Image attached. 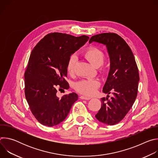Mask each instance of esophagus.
Returning a JSON list of instances; mask_svg holds the SVG:
<instances>
[{"label": "esophagus", "mask_w": 158, "mask_h": 158, "mask_svg": "<svg viewBox=\"0 0 158 158\" xmlns=\"http://www.w3.org/2000/svg\"><path fill=\"white\" fill-rule=\"evenodd\" d=\"M80 98H81V99H85V100H89V99H91V98L86 97V96H80Z\"/></svg>", "instance_id": "obj_1"}]
</instances>
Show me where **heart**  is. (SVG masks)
<instances>
[{
    "label": "heart",
    "mask_w": 158,
    "mask_h": 158,
    "mask_svg": "<svg viewBox=\"0 0 158 158\" xmlns=\"http://www.w3.org/2000/svg\"><path fill=\"white\" fill-rule=\"evenodd\" d=\"M84 57L95 67L101 66L104 60V54L101 49L97 47L91 46L87 48L83 52ZM77 58L75 55H71L67 63V71L69 74L74 73ZM99 86V82L97 80H81L75 84L76 91L85 96L94 95Z\"/></svg>",
    "instance_id": "1"
}]
</instances>
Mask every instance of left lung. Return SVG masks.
<instances>
[{"label":"left lung","mask_w":158,"mask_h":158,"mask_svg":"<svg viewBox=\"0 0 158 158\" xmlns=\"http://www.w3.org/2000/svg\"><path fill=\"white\" fill-rule=\"evenodd\" d=\"M97 42L106 47L110 69L102 91L113 94L110 99L101 98V107L96 114L102 123H119L132 107L138 94L139 76L133 53L125 40L114 33H102L91 37L89 44Z\"/></svg>","instance_id":"obj_1"}]
</instances>
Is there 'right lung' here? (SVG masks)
Wrapping results in <instances>:
<instances>
[{
	"instance_id": "add662e5",
	"label": "right lung",
	"mask_w": 158,
	"mask_h": 158,
	"mask_svg": "<svg viewBox=\"0 0 158 158\" xmlns=\"http://www.w3.org/2000/svg\"><path fill=\"white\" fill-rule=\"evenodd\" d=\"M89 39L87 35L54 32L45 36L33 49L24 75L25 95L32 113L40 124L51 127L64 121L78 99L75 93L59 98L56 87L69 89L65 80L67 61Z\"/></svg>"
}]
</instances>
